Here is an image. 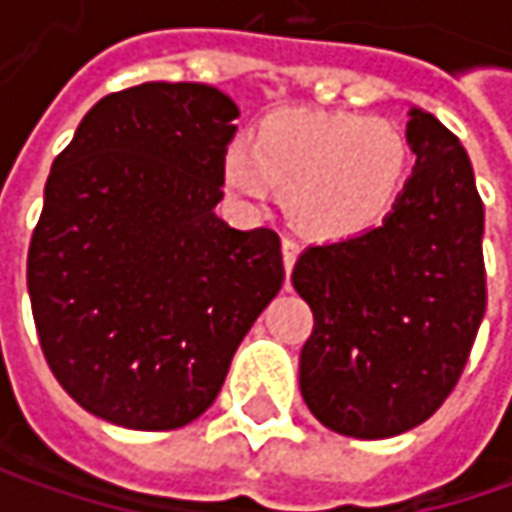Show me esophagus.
Returning a JSON list of instances; mask_svg holds the SVG:
<instances>
[{
    "mask_svg": "<svg viewBox=\"0 0 512 512\" xmlns=\"http://www.w3.org/2000/svg\"><path fill=\"white\" fill-rule=\"evenodd\" d=\"M296 256H299V242L296 239H282V259H285V270L290 273L296 265Z\"/></svg>",
    "mask_w": 512,
    "mask_h": 512,
    "instance_id": "34e87169",
    "label": "esophagus"
}]
</instances>
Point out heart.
<instances>
[{"label": "heart", "mask_w": 512, "mask_h": 512, "mask_svg": "<svg viewBox=\"0 0 512 512\" xmlns=\"http://www.w3.org/2000/svg\"><path fill=\"white\" fill-rule=\"evenodd\" d=\"M410 142L384 116L279 110L262 119L250 148L233 145L225 179L250 202L270 185L285 190L290 222L322 242H342L376 227L402 196Z\"/></svg>", "instance_id": "b5f03b06"}]
</instances>
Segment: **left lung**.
Wrapping results in <instances>:
<instances>
[{"label": "left lung", "instance_id": "8db88e82", "mask_svg": "<svg viewBox=\"0 0 512 512\" xmlns=\"http://www.w3.org/2000/svg\"><path fill=\"white\" fill-rule=\"evenodd\" d=\"M416 168L382 225L310 245L293 287L313 310L299 387L319 422L390 439L427 422L459 384L487 307L484 205L467 150L410 110Z\"/></svg>", "mask_w": 512, "mask_h": 512}]
</instances>
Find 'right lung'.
Segmentation results:
<instances>
[{
	"label": "right lung",
	"instance_id": "obj_1",
	"mask_svg": "<svg viewBox=\"0 0 512 512\" xmlns=\"http://www.w3.org/2000/svg\"><path fill=\"white\" fill-rule=\"evenodd\" d=\"M236 116L202 82H145L99 99L53 159L30 310L50 373L99 419H199L285 282L276 230L213 213Z\"/></svg>",
	"mask_w": 512,
	"mask_h": 512
}]
</instances>
